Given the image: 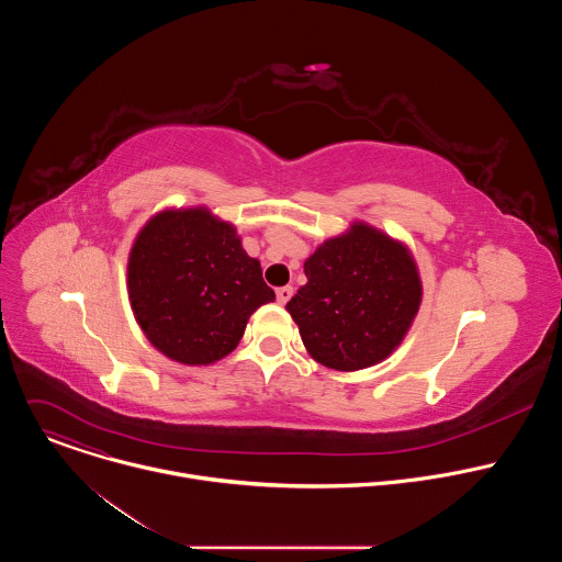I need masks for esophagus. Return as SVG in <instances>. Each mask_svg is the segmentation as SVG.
I'll use <instances>...</instances> for the list:
<instances>
[{
	"mask_svg": "<svg viewBox=\"0 0 562 562\" xmlns=\"http://www.w3.org/2000/svg\"><path fill=\"white\" fill-rule=\"evenodd\" d=\"M291 295H293V286H280L278 291H276V297H278V304H286L289 300H291Z\"/></svg>",
	"mask_w": 562,
	"mask_h": 562,
	"instance_id": "34e87169",
	"label": "esophagus"
}]
</instances>
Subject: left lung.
<instances>
[{
    "instance_id": "obj_1",
    "label": "left lung",
    "mask_w": 562,
    "mask_h": 562,
    "mask_svg": "<svg viewBox=\"0 0 562 562\" xmlns=\"http://www.w3.org/2000/svg\"><path fill=\"white\" fill-rule=\"evenodd\" d=\"M306 284L286 302L306 353L336 371L386 360L407 338L423 302L412 249L353 220L304 260Z\"/></svg>"
}]
</instances>
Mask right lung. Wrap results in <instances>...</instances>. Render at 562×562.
Returning <instances> with one entry per match:
<instances>
[{"label":"right lung","mask_w":562,"mask_h":562,"mask_svg":"<svg viewBox=\"0 0 562 562\" xmlns=\"http://www.w3.org/2000/svg\"><path fill=\"white\" fill-rule=\"evenodd\" d=\"M128 302L146 340L173 362L209 367L276 300L235 224L209 206H167L137 231L126 265Z\"/></svg>","instance_id":"1"}]
</instances>
